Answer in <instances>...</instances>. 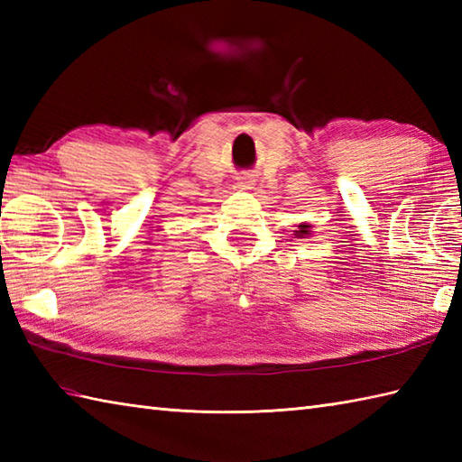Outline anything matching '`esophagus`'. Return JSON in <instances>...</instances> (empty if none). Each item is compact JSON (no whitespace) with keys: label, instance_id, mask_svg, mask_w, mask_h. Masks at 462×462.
Returning <instances> with one entry per match:
<instances>
[{"label":"esophagus","instance_id":"1","mask_svg":"<svg viewBox=\"0 0 462 462\" xmlns=\"http://www.w3.org/2000/svg\"><path fill=\"white\" fill-rule=\"evenodd\" d=\"M238 186H240V189H244V190H246V189H252V180H248V179H240Z\"/></svg>","mask_w":462,"mask_h":462}]
</instances>
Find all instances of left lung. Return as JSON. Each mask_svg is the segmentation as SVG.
Here are the masks:
<instances>
[{"label": "left lung", "mask_w": 462, "mask_h": 462, "mask_svg": "<svg viewBox=\"0 0 462 462\" xmlns=\"http://www.w3.org/2000/svg\"><path fill=\"white\" fill-rule=\"evenodd\" d=\"M310 228H311L310 224H300V230H296V236H298V238L308 236V234H310Z\"/></svg>", "instance_id": "obj_1"}]
</instances>
